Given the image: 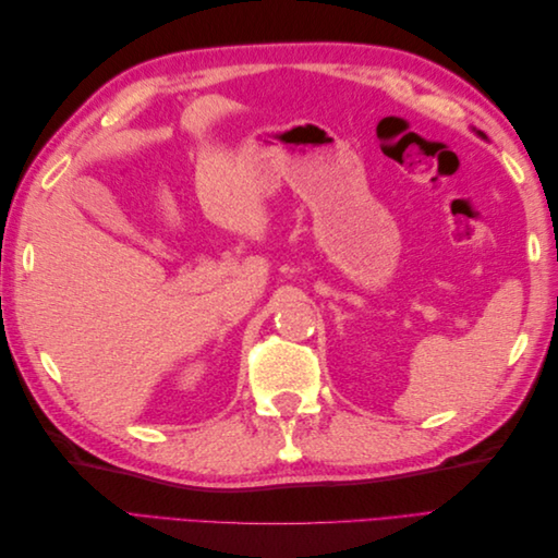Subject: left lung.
Listing matches in <instances>:
<instances>
[{
	"mask_svg": "<svg viewBox=\"0 0 558 558\" xmlns=\"http://www.w3.org/2000/svg\"><path fill=\"white\" fill-rule=\"evenodd\" d=\"M482 137H484V134H482Z\"/></svg>",
	"mask_w": 558,
	"mask_h": 558,
	"instance_id": "left-lung-1",
	"label": "left lung"
}]
</instances>
